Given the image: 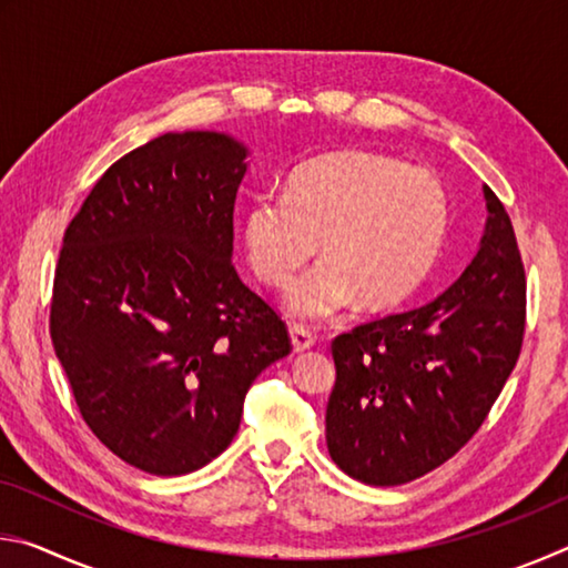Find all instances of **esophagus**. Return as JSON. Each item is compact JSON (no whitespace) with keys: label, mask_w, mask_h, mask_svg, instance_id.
Returning a JSON list of instances; mask_svg holds the SVG:
<instances>
[{"label":"esophagus","mask_w":568,"mask_h":568,"mask_svg":"<svg viewBox=\"0 0 568 568\" xmlns=\"http://www.w3.org/2000/svg\"><path fill=\"white\" fill-rule=\"evenodd\" d=\"M291 343H293V351L295 353H303V351H311L315 345L313 333L303 328V325H291Z\"/></svg>","instance_id":"esophagus-1"}]
</instances>
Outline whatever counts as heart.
<instances>
[{"mask_svg": "<svg viewBox=\"0 0 568 568\" xmlns=\"http://www.w3.org/2000/svg\"><path fill=\"white\" fill-rule=\"evenodd\" d=\"M450 200L434 170L383 152L315 158L287 178L285 197L261 195L243 215L247 263L285 287L318 250L325 257L285 295L287 313L333 318L355 301L390 307L426 283L446 243Z\"/></svg>", "mask_w": 568, "mask_h": 568, "instance_id": "b5f03b06", "label": "heart"}]
</instances>
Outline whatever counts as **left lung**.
Returning <instances> with one entry per match:
<instances>
[{
    "mask_svg": "<svg viewBox=\"0 0 568 568\" xmlns=\"http://www.w3.org/2000/svg\"><path fill=\"white\" fill-rule=\"evenodd\" d=\"M478 253L436 301L333 341L328 454L351 478L400 486L458 454L521 353L526 275L511 220L484 185Z\"/></svg>",
    "mask_w": 568,
    "mask_h": 568,
    "instance_id": "8db88e82",
    "label": "left lung"
}]
</instances>
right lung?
<instances>
[{
    "instance_id": "obj_1",
    "label": "right lung",
    "mask_w": 568,
    "mask_h": 568,
    "mask_svg": "<svg viewBox=\"0 0 568 568\" xmlns=\"http://www.w3.org/2000/svg\"><path fill=\"white\" fill-rule=\"evenodd\" d=\"M247 155L225 132H165L114 162L67 225L54 353L92 434L145 474L223 454L247 388L291 353L233 265Z\"/></svg>"
}]
</instances>
